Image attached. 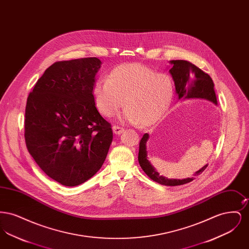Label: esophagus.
I'll return each mask as SVG.
<instances>
[{
    "label": "esophagus",
    "mask_w": 249,
    "mask_h": 249,
    "mask_svg": "<svg viewBox=\"0 0 249 249\" xmlns=\"http://www.w3.org/2000/svg\"><path fill=\"white\" fill-rule=\"evenodd\" d=\"M113 131H114V133H116V134H120V133H122V132L124 131V128L119 127V126H114V127H113Z\"/></svg>",
    "instance_id": "1"
}]
</instances>
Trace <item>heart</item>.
<instances>
[{
    "label": "heart",
    "instance_id": "1",
    "mask_svg": "<svg viewBox=\"0 0 249 249\" xmlns=\"http://www.w3.org/2000/svg\"><path fill=\"white\" fill-rule=\"evenodd\" d=\"M175 83L166 72L156 71L140 63L122 64L100 78L92 89L99 112L111 118L124 107L119 120L152 126L164 118L175 97Z\"/></svg>",
    "mask_w": 249,
    "mask_h": 249
}]
</instances>
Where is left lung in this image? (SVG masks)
Here are the masks:
<instances>
[{"label": "left lung", "mask_w": 249, "mask_h": 249, "mask_svg": "<svg viewBox=\"0 0 249 249\" xmlns=\"http://www.w3.org/2000/svg\"><path fill=\"white\" fill-rule=\"evenodd\" d=\"M172 68L169 70L176 86V92L178 99L190 100V99H203L207 100L217 106V100L215 92L213 89V82L210 75L200 68L192 64L190 61L177 59L170 60ZM149 134L144 133L139 144V154L138 160L143 172L154 180L155 182L165 185V186H180L187 183H190L194 178H185V179H169L156 171L154 167L150 163L147 158L146 142L148 141ZM207 164L203 166L200 170L196 171L194 177L201 175L206 169Z\"/></svg>", "instance_id": "1"}]
</instances>
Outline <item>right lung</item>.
<instances>
[{"mask_svg": "<svg viewBox=\"0 0 249 249\" xmlns=\"http://www.w3.org/2000/svg\"><path fill=\"white\" fill-rule=\"evenodd\" d=\"M102 61H57L38 79L25 109V141L38 166L66 187L92 178L113 140L95 107L92 89Z\"/></svg>", "mask_w": 249, "mask_h": 249, "instance_id": "obj_1", "label": "right lung"}]
</instances>
